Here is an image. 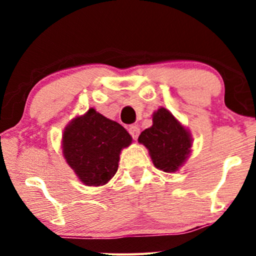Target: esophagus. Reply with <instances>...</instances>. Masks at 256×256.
<instances>
[{
    "mask_svg": "<svg viewBox=\"0 0 256 256\" xmlns=\"http://www.w3.org/2000/svg\"><path fill=\"white\" fill-rule=\"evenodd\" d=\"M128 132H130V134L132 136L134 140H137L138 136H140V128H138L137 125H131L130 128H128Z\"/></svg>",
    "mask_w": 256,
    "mask_h": 256,
    "instance_id": "esophagus-1",
    "label": "esophagus"
}]
</instances>
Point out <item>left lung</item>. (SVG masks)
Returning <instances> with one entry per match:
<instances>
[{
    "label": "left lung",
    "mask_w": 256,
    "mask_h": 256,
    "mask_svg": "<svg viewBox=\"0 0 256 256\" xmlns=\"http://www.w3.org/2000/svg\"><path fill=\"white\" fill-rule=\"evenodd\" d=\"M149 150L152 164L164 172H176L192 152V138L173 114L161 107L152 114V125L138 137Z\"/></svg>",
    "instance_id": "8db88e82"
}]
</instances>
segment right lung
I'll use <instances>...</instances> for the list:
<instances>
[{
  "mask_svg": "<svg viewBox=\"0 0 256 256\" xmlns=\"http://www.w3.org/2000/svg\"><path fill=\"white\" fill-rule=\"evenodd\" d=\"M132 137L119 122L90 108L64 128L62 152L82 183L100 186L118 171L120 152Z\"/></svg>",
  "mask_w": 256,
  "mask_h": 256,
  "instance_id": "obj_1",
  "label": "right lung"
}]
</instances>
